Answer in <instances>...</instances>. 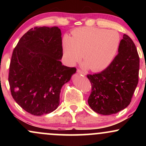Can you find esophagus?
I'll use <instances>...</instances> for the list:
<instances>
[{
	"instance_id": "34e87169",
	"label": "esophagus",
	"mask_w": 146,
	"mask_h": 146,
	"mask_svg": "<svg viewBox=\"0 0 146 146\" xmlns=\"http://www.w3.org/2000/svg\"><path fill=\"white\" fill-rule=\"evenodd\" d=\"M77 72H78L79 74H81V75H86V73H85V72L82 71V70H80V69L77 70Z\"/></svg>"
}]
</instances>
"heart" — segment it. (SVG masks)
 I'll list each match as a JSON object with an SVG mask.
<instances>
[{
	"mask_svg": "<svg viewBox=\"0 0 146 146\" xmlns=\"http://www.w3.org/2000/svg\"><path fill=\"white\" fill-rule=\"evenodd\" d=\"M73 37L65 35L62 40L63 57L68 66L74 65L82 58V66L93 72L104 71L111 64L117 55L121 38L115 30L93 27L77 28Z\"/></svg>",
	"mask_w": 146,
	"mask_h": 146,
	"instance_id": "heart-1",
	"label": "heart"
}]
</instances>
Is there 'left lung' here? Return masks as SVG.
Segmentation results:
<instances>
[{
  "instance_id": "1",
  "label": "left lung",
  "mask_w": 146,
  "mask_h": 146,
  "mask_svg": "<svg viewBox=\"0 0 146 146\" xmlns=\"http://www.w3.org/2000/svg\"><path fill=\"white\" fill-rule=\"evenodd\" d=\"M139 57L135 43L123 34L118 54L101 73L87 75L91 83L88 103L92 110L104 115L115 114L131 102L139 82Z\"/></svg>"
}]
</instances>
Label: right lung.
Returning <instances> with one entry per match:
<instances>
[{
  "label": "right lung",
  "mask_w": 146,
  "mask_h": 146,
  "mask_svg": "<svg viewBox=\"0 0 146 146\" xmlns=\"http://www.w3.org/2000/svg\"><path fill=\"white\" fill-rule=\"evenodd\" d=\"M61 36L58 27H36L23 35L13 51L8 78L11 95L31 115L56 110L62 87L76 72L60 62Z\"/></svg>",
  "instance_id": "obj_1"
}]
</instances>
